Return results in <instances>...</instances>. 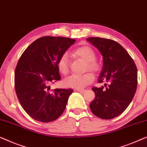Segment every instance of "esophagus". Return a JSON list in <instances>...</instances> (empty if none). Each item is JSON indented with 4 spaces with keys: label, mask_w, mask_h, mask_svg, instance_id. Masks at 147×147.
<instances>
[{
    "label": "esophagus",
    "mask_w": 147,
    "mask_h": 147,
    "mask_svg": "<svg viewBox=\"0 0 147 147\" xmlns=\"http://www.w3.org/2000/svg\"><path fill=\"white\" fill-rule=\"evenodd\" d=\"M76 91H79V92H85L86 90V89H76Z\"/></svg>",
    "instance_id": "esophagus-1"
}]
</instances>
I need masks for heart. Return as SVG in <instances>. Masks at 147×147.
Returning a JSON list of instances; mask_svg holds the SVG:
<instances>
[{
    "mask_svg": "<svg viewBox=\"0 0 147 147\" xmlns=\"http://www.w3.org/2000/svg\"><path fill=\"white\" fill-rule=\"evenodd\" d=\"M74 54L86 61L85 69L92 72H97L101 69V65L95 59L96 55L95 51L88 46H84L76 49ZM57 67L62 75H67L69 73V60L67 54H63L59 57ZM94 80V76L91 73H86L82 75H73L65 80L64 84L67 88L74 89H82L88 86Z\"/></svg>",
    "mask_w": 147,
    "mask_h": 147,
    "instance_id": "1",
    "label": "heart"
}]
</instances>
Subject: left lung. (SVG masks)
<instances>
[{
  "instance_id": "left-lung-1",
  "label": "left lung",
  "mask_w": 147,
  "mask_h": 147,
  "mask_svg": "<svg viewBox=\"0 0 147 147\" xmlns=\"http://www.w3.org/2000/svg\"><path fill=\"white\" fill-rule=\"evenodd\" d=\"M87 40L101 53L103 67L98 83L106 82L101 88L93 87L95 99L89 105L95 116L111 119L127 109L137 86V69L126 50L113 40L91 37Z\"/></svg>"
}]
</instances>
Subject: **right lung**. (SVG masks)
I'll return each mask as SVG.
<instances>
[{
	"mask_svg": "<svg viewBox=\"0 0 147 147\" xmlns=\"http://www.w3.org/2000/svg\"><path fill=\"white\" fill-rule=\"evenodd\" d=\"M76 40L44 36L21 55L14 73V87L20 105L29 116L42 123L56 120L66 106L72 89H50L61 80L57 62Z\"/></svg>",
	"mask_w": 147,
	"mask_h": 147,
	"instance_id": "add662e5",
	"label": "right lung"
}]
</instances>
